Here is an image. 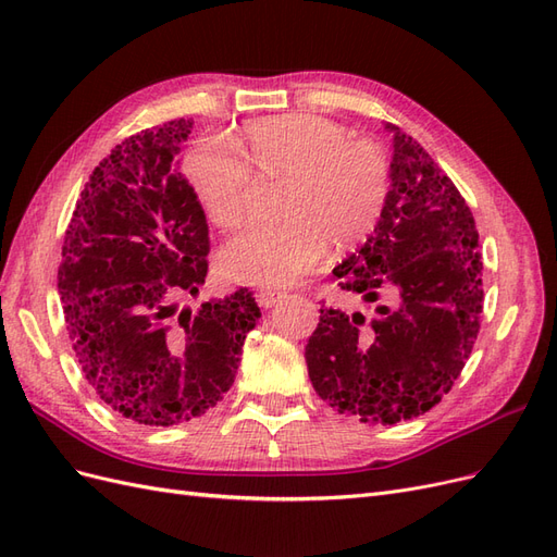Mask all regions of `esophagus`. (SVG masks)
Wrapping results in <instances>:
<instances>
[{
	"label": "esophagus",
	"mask_w": 557,
	"mask_h": 557,
	"mask_svg": "<svg viewBox=\"0 0 557 557\" xmlns=\"http://www.w3.org/2000/svg\"><path fill=\"white\" fill-rule=\"evenodd\" d=\"M258 305L260 307H264V309H269V307H274L276 301L283 297V293H276V290H258Z\"/></svg>",
	"instance_id": "1"
}]
</instances>
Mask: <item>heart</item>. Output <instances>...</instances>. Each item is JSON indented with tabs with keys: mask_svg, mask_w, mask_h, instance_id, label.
I'll return each instance as SVG.
<instances>
[{
	"mask_svg": "<svg viewBox=\"0 0 557 557\" xmlns=\"http://www.w3.org/2000/svg\"><path fill=\"white\" fill-rule=\"evenodd\" d=\"M242 150L225 139H201L183 172L215 225L242 227L260 181H285L278 221L234 239L223 269L234 281L290 285L325 256L327 242L346 250L369 239L391 195V160L381 144L356 139L327 117L288 113L244 127Z\"/></svg>",
	"mask_w": 557,
	"mask_h": 557,
	"instance_id": "b5f03b06",
	"label": "heart"
}]
</instances>
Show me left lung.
<instances>
[{"label": "left lung", "mask_w": 557, "mask_h": 557, "mask_svg": "<svg viewBox=\"0 0 557 557\" xmlns=\"http://www.w3.org/2000/svg\"><path fill=\"white\" fill-rule=\"evenodd\" d=\"M393 188L374 234L334 276L379 315L320 309L305 350L320 399L362 423L395 425L430 411L471 356L483 313L479 232L465 197L397 125ZM325 305V301H323Z\"/></svg>", "instance_id": "obj_1"}]
</instances>
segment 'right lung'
I'll return each instance as SVG.
<instances>
[{
  "label": "right lung",
  "mask_w": 557,
  "mask_h": 557,
  "mask_svg": "<svg viewBox=\"0 0 557 557\" xmlns=\"http://www.w3.org/2000/svg\"><path fill=\"white\" fill-rule=\"evenodd\" d=\"M190 127L178 117L141 129L95 166L58 267L83 376L111 411L148 428L215 407L260 318L248 288L176 313L209 272L207 215L174 160Z\"/></svg>",
  "instance_id": "right-lung-1"
}]
</instances>
